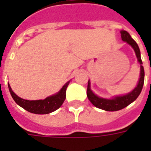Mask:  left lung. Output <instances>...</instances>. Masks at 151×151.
I'll return each mask as SVG.
<instances>
[{
	"instance_id": "obj_1",
	"label": "left lung",
	"mask_w": 151,
	"mask_h": 151,
	"mask_svg": "<svg viewBox=\"0 0 151 151\" xmlns=\"http://www.w3.org/2000/svg\"><path fill=\"white\" fill-rule=\"evenodd\" d=\"M121 39L124 42H127L130 46L132 47L134 50V52L136 53L137 58L138 62L141 65V72H140V78L138 81V83L135 88L133 91L129 92V94L125 95H121V96H116L114 97L113 99H104L99 97L96 95H95L92 91L91 90V82L88 81V85H87V91L86 95L88 97V99L91 102V104L96 108H100L103 110L108 111H119L123 109L128 105H129L131 103H133L134 100H136V99L139 96L140 93L142 91L144 84V77H145V72H144V68L142 65V61L141 59V52L140 49L138 47V45L134 40L130 36V35L126 31H121Z\"/></svg>"
}]
</instances>
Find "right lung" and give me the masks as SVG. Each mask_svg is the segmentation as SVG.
<instances>
[{
    "label": "right lung",
    "mask_w": 151,
    "mask_h": 151,
    "mask_svg": "<svg viewBox=\"0 0 151 151\" xmlns=\"http://www.w3.org/2000/svg\"><path fill=\"white\" fill-rule=\"evenodd\" d=\"M69 82H66L57 94L47 97L45 99L40 100H27L18 97L12 91L10 86L8 84L9 90L11 94L12 98L16 102V104L20 107L24 108L29 112L35 114H48L56 111L63 104L66 98V88Z\"/></svg>",
    "instance_id": "1"
}]
</instances>
